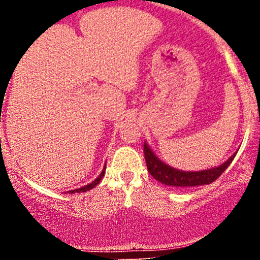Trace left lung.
<instances>
[{"label":"left lung","mask_w":260,"mask_h":260,"mask_svg":"<svg viewBox=\"0 0 260 260\" xmlns=\"http://www.w3.org/2000/svg\"><path fill=\"white\" fill-rule=\"evenodd\" d=\"M236 154H237V151L234 155H231L221 165L215 166L213 169L202 170V171H182V170L171 168L168 164L161 161L154 154L148 143L144 142V156L145 161H147L148 171L156 181L172 187L186 188L210 184L211 182L217 180L222 175V172L229 168L230 164L235 159Z\"/></svg>","instance_id":"8db88e82"}]
</instances>
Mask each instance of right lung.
Segmentation results:
<instances>
[{"mask_svg": "<svg viewBox=\"0 0 260 260\" xmlns=\"http://www.w3.org/2000/svg\"><path fill=\"white\" fill-rule=\"evenodd\" d=\"M105 170H106V165L104 166V170H103V171H101V174H100L99 177H98V178H95V180L92 181L91 183L86 184V186H84V187L77 188V189H73V190H68L67 193H71V194H72V193H83V192H86V190H90V189H92V188H94L95 186H98V184L100 183V181L103 180L104 175H105Z\"/></svg>", "mask_w": 260, "mask_h": 260, "instance_id": "right-lung-1", "label": "right lung"}]
</instances>
